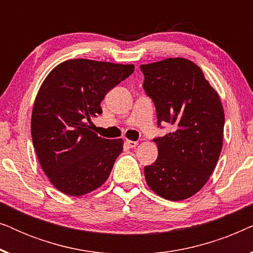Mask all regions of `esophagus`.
Segmentation results:
<instances>
[{"label": "esophagus", "instance_id": "esophagus-1", "mask_svg": "<svg viewBox=\"0 0 253 253\" xmlns=\"http://www.w3.org/2000/svg\"><path fill=\"white\" fill-rule=\"evenodd\" d=\"M126 144L129 147H132V148L136 147L137 145H138L137 141H133V140H126Z\"/></svg>", "mask_w": 253, "mask_h": 253}]
</instances>
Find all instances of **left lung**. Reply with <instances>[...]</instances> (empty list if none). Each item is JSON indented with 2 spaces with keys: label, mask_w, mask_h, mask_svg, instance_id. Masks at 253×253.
Here are the masks:
<instances>
[{
  "label": "left lung",
  "mask_w": 253,
  "mask_h": 253,
  "mask_svg": "<svg viewBox=\"0 0 253 253\" xmlns=\"http://www.w3.org/2000/svg\"><path fill=\"white\" fill-rule=\"evenodd\" d=\"M144 88L157 108L158 124L172 132L155 138L158 159L145 167V179L162 198L178 202L196 195L215 169L223 144L220 96L198 65L175 57L141 64Z\"/></svg>",
  "instance_id": "8db88e82"
}]
</instances>
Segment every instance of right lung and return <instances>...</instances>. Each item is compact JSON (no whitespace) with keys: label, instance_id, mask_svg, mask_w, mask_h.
Returning a JSON list of instances; mask_svg holds the SVG:
<instances>
[{"label":"right lung","instance_id":"right-lung-1","mask_svg":"<svg viewBox=\"0 0 253 253\" xmlns=\"http://www.w3.org/2000/svg\"><path fill=\"white\" fill-rule=\"evenodd\" d=\"M133 64L76 58L51 70L34 100L31 134L49 182L68 196L100 188L123 151V139H106L91 130L109 89L129 77Z\"/></svg>","mask_w":253,"mask_h":253}]
</instances>
